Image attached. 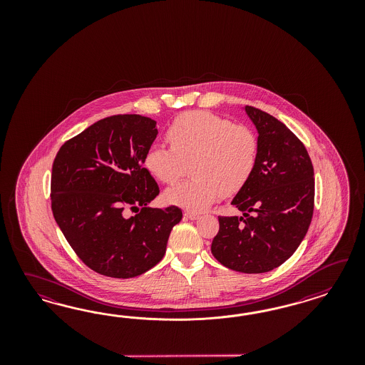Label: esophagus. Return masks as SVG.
<instances>
[{
	"mask_svg": "<svg viewBox=\"0 0 365 365\" xmlns=\"http://www.w3.org/2000/svg\"><path fill=\"white\" fill-rule=\"evenodd\" d=\"M185 217L188 218V220H198L199 218V212H195V211H185Z\"/></svg>",
	"mask_w": 365,
	"mask_h": 365,
	"instance_id": "obj_1",
	"label": "esophagus"
}]
</instances>
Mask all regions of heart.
<instances>
[{"label":"heart","mask_w":365,"mask_h":365,"mask_svg":"<svg viewBox=\"0 0 365 365\" xmlns=\"http://www.w3.org/2000/svg\"><path fill=\"white\" fill-rule=\"evenodd\" d=\"M171 148L153 144L144 155V167L159 182L173 185L182 175L183 162L191 179L168 188V203L199 211L225 195L241 191L255 173L259 143L255 131L242 124L205 110L178 116L168 125Z\"/></svg>","instance_id":"obj_1"}]
</instances>
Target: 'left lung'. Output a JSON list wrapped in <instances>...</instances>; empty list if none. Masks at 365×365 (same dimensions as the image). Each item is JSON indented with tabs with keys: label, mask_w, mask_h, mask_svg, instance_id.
<instances>
[{
	"label": "left lung",
	"mask_w": 365,
	"mask_h": 365,
	"mask_svg": "<svg viewBox=\"0 0 365 365\" xmlns=\"http://www.w3.org/2000/svg\"><path fill=\"white\" fill-rule=\"evenodd\" d=\"M246 113L258 131V162L232 200L242 217H218L211 253L241 273H265L297 250L314 209V173L304 143L274 116L252 106Z\"/></svg>",
	"instance_id": "obj_1"
}]
</instances>
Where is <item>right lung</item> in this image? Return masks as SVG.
<instances>
[{"label": "right lung", "instance_id": "1", "mask_svg": "<svg viewBox=\"0 0 365 365\" xmlns=\"http://www.w3.org/2000/svg\"><path fill=\"white\" fill-rule=\"evenodd\" d=\"M156 135L150 118L113 115L66 140L56 155L53 217L78 258L103 276L131 278L154 267L182 220L177 206H147L159 195L143 167Z\"/></svg>", "mask_w": 365, "mask_h": 365}]
</instances>
